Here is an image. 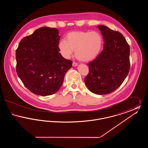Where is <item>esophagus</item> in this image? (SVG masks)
Returning <instances> with one entry per match:
<instances>
[{"label": "esophagus", "mask_w": 148, "mask_h": 148, "mask_svg": "<svg viewBox=\"0 0 148 148\" xmlns=\"http://www.w3.org/2000/svg\"><path fill=\"white\" fill-rule=\"evenodd\" d=\"M77 63H76V62H73V66H77Z\"/></svg>", "instance_id": "34e87169"}]
</instances>
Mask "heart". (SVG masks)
Masks as SVG:
<instances>
[{
  "mask_svg": "<svg viewBox=\"0 0 148 148\" xmlns=\"http://www.w3.org/2000/svg\"><path fill=\"white\" fill-rule=\"evenodd\" d=\"M103 46V38L96 31L72 32L69 33L66 40H61L58 48L61 54L69 59L75 49L78 59L88 62L93 60L100 53Z\"/></svg>",
  "mask_w": 148,
  "mask_h": 148,
  "instance_id": "b5f03b06",
  "label": "heart"
}]
</instances>
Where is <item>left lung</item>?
<instances>
[{"label":"left lung","instance_id":"8db88e82","mask_svg":"<svg viewBox=\"0 0 148 148\" xmlns=\"http://www.w3.org/2000/svg\"><path fill=\"white\" fill-rule=\"evenodd\" d=\"M98 28L103 36L104 48L88 64L89 73L85 84L90 92L106 95L118 89L130 69V47L120 33L104 25Z\"/></svg>","mask_w":148,"mask_h":148}]
</instances>
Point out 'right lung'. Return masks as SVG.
<instances>
[{"label":"right lung","mask_w":148,"mask_h":148,"mask_svg":"<svg viewBox=\"0 0 148 148\" xmlns=\"http://www.w3.org/2000/svg\"><path fill=\"white\" fill-rule=\"evenodd\" d=\"M60 38L56 28L42 27L23 38L16 50L18 76L36 95L55 94L72 66V61L59 52Z\"/></svg>","instance_id":"obj_1"}]
</instances>
